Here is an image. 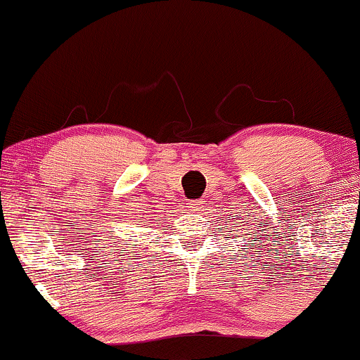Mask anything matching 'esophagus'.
<instances>
[{"label":"esophagus","instance_id":"esophagus-1","mask_svg":"<svg viewBox=\"0 0 360 360\" xmlns=\"http://www.w3.org/2000/svg\"><path fill=\"white\" fill-rule=\"evenodd\" d=\"M201 207H202V201H189L188 202L189 211H201Z\"/></svg>","mask_w":360,"mask_h":360}]
</instances>
